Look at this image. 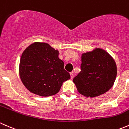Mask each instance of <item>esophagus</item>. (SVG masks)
I'll use <instances>...</instances> for the list:
<instances>
[{
	"mask_svg": "<svg viewBox=\"0 0 129 129\" xmlns=\"http://www.w3.org/2000/svg\"><path fill=\"white\" fill-rule=\"evenodd\" d=\"M73 72H71L70 73V78L73 79Z\"/></svg>",
	"mask_w": 129,
	"mask_h": 129,
	"instance_id": "esophagus-1",
	"label": "esophagus"
}]
</instances>
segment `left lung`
I'll return each mask as SVG.
<instances>
[{
    "label": "left lung",
    "mask_w": 129,
    "mask_h": 129,
    "mask_svg": "<svg viewBox=\"0 0 129 129\" xmlns=\"http://www.w3.org/2000/svg\"><path fill=\"white\" fill-rule=\"evenodd\" d=\"M117 74L114 59L104 49L95 48L81 54V71L73 81L86 97H96L113 86Z\"/></svg>",
    "instance_id": "left-lung-1"
}]
</instances>
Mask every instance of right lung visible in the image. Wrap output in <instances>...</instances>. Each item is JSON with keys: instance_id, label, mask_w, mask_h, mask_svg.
<instances>
[{"instance_id": "add662e5", "label": "right lung", "mask_w": 129, "mask_h": 129, "mask_svg": "<svg viewBox=\"0 0 129 129\" xmlns=\"http://www.w3.org/2000/svg\"><path fill=\"white\" fill-rule=\"evenodd\" d=\"M59 58V51L48 43L34 42L25 48L20 59L21 80L30 92L40 96L58 93L70 75Z\"/></svg>"}]
</instances>
